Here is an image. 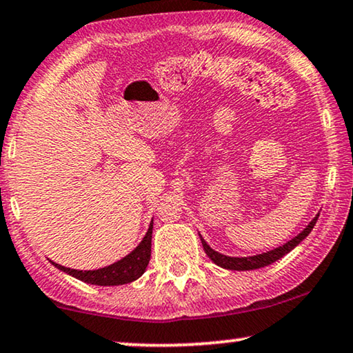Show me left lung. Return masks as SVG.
I'll list each match as a JSON object with an SVG mask.
<instances>
[{"label": "left lung", "instance_id": "obj_1", "mask_svg": "<svg viewBox=\"0 0 353 353\" xmlns=\"http://www.w3.org/2000/svg\"><path fill=\"white\" fill-rule=\"evenodd\" d=\"M317 219H319V214H317V217H315L312 222L309 223L307 227L296 236V238L288 241V243L283 244L282 247H277V249L266 252V254H261V255L244 256V259H234V256L217 254V252L210 249V247L206 244V241H204L201 236H199V238H201V244L204 247V252H206L209 259L212 260L215 265H219L220 268H225V270H231V271H250V270H259V268H265L268 265H271V263L281 260L283 255H287L288 252L293 250L294 247H296L309 233H311L312 228L315 227V223H317Z\"/></svg>", "mask_w": 353, "mask_h": 353}]
</instances>
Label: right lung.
<instances>
[{
    "label": "right lung",
    "mask_w": 353,
    "mask_h": 353,
    "mask_svg": "<svg viewBox=\"0 0 353 353\" xmlns=\"http://www.w3.org/2000/svg\"><path fill=\"white\" fill-rule=\"evenodd\" d=\"M152 228H154V225L150 223L149 231H147V234L144 236L143 243L136 247L130 255H126L125 259L114 263V265L101 268V270L77 271V270H71V268L57 265L54 261H52V265L59 268L60 271L68 272L70 276L79 279V281L92 283V285L110 287V285H123V283H130L143 276L147 265H149L150 249H152Z\"/></svg>",
    "instance_id": "1"
}]
</instances>
